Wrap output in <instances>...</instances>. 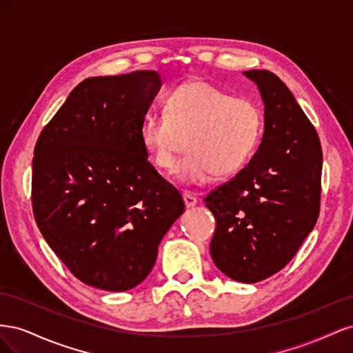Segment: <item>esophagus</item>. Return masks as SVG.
<instances>
[{"mask_svg":"<svg viewBox=\"0 0 353 353\" xmlns=\"http://www.w3.org/2000/svg\"><path fill=\"white\" fill-rule=\"evenodd\" d=\"M184 201H185V206L187 208H193L197 205V197L194 194L188 193V191H185L184 193Z\"/></svg>","mask_w":353,"mask_h":353,"instance_id":"obj_1","label":"esophagus"}]
</instances>
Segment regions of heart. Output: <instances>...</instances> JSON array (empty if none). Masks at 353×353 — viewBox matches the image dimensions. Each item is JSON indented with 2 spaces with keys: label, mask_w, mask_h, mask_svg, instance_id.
<instances>
[{
  "label": "heart",
  "mask_w": 353,
  "mask_h": 353,
  "mask_svg": "<svg viewBox=\"0 0 353 353\" xmlns=\"http://www.w3.org/2000/svg\"><path fill=\"white\" fill-rule=\"evenodd\" d=\"M262 132L263 112L254 100L234 97L208 81L193 79L169 94L165 113L144 117L141 141L166 172L188 147L179 179L205 184L215 175L240 170L254 154Z\"/></svg>",
  "instance_id": "obj_1"
}]
</instances>
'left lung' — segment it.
<instances>
[{"instance_id": "left-lung-1", "label": "left lung", "mask_w": 353, "mask_h": 353, "mask_svg": "<svg viewBox=\"0 0 353 353\" xmlns=\"http://www.w3.org/2000/svg\"><path fill=\"white\" fill-rule=\"evenodd\" d=\"M244 74L265 104L262 143L248 166L205 201L216 219L213 262L230 279L250 284L281 271L314 230L323 150L314 125L275 73Z\"/></svg>"}]
</instances>
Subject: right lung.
<instances>
[{
	"mask_svg": "<svg viewBox=\"0 0 353 353\" xmlns=\"http://www.w3.org/2000/svg\"><path fill=\"white\" fill-rule=\"evenodd\" d=\"M159 88L154 70L85 79L35 144L37 225L68 270L100 290L140 284L185 209L179 191L148 162L141 141Z\"/></svg>",
	"mask_w": 353,
	"mask_h": 353,
	"instance_id": "obj_1",
	"label": "right lung"
}]
</instances>
